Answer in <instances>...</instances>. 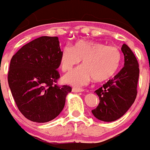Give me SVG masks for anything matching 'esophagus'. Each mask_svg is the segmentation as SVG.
I'll list each match as a JSON object with an SVG mask.
<instances>
[{
	"label": "esophagus",
	"mask_w": 150,
	"mask_h": 150,
	"mask_svg": "<svg viewBox=\"0 0 150 150\" xmlns=\"http://www.w3.org/2000/svg\"><path fill=\"white\" fill-rule=\"evenodd\" d=\"M72 91L73 92H83V91H84V89H83V88H79V87H73V88H72Z\"/></svg>",
	"instance_id": "esophagus-1"
}]
</instances>
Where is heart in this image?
I'll use <instances>...</instances> for the list:
<instances>
[{
	"label": "heart",
	"mask_w": 150,
	"mask_h": 150,
	"mask_svg": "<svg viewBox=\"0 0 150 150\" xmlns=\"http://www.w3.org/2000/svg\"><path fill=\"white\" fill-rule=\"evenodd\" d=\"M83 59V66L64 77V81L73 85H84L94 78L102 82L111 78L117 72L122 61V52L115 45L79 40L73 47L65 45L61 51L59 63L64 72L72 68Z\"/></svg>",
	"instance_id": "obj_1"
}]
</instances>
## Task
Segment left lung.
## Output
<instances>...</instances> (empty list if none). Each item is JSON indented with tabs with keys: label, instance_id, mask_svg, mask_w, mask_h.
Here are the masks:
<instances>
[{
	"label": "left lung",
	"instance_id": "obj_1",
	"mask_svg": "<svg viewBox=\"0 0 150 150\" xmlns=\"http://www.w3.org/2000/svg\"><path fill=\"white\" fill-rule=\"evenodd\" d=\"M125 64L122 69L95 91L100 103L92 114L103 122H114L126 114L137 97L139 65L131 49L122 44Z\"/></svg>",
	"mask_w": 150,
	"mask_h": 150
}]
</instances>
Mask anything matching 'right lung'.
<instances>
[{
  "instance_id": "right-lung-1",
  "label": "right lung",
  "mask_w": 150,
  "mask_h": 150,
  "mask_svg": "<svg viewBox=\"0 0 150 150\" xmlns=\"http://www.w3.org/2000/svg\"><path fill=\"white\" fill-rule=\"evenodd\" d=\"M60 53L57 36H41L11 59L8 85L19 110L28 120L47 122L64 109L71 87L57 84Z\"/></svg>"
}]
</instances>
